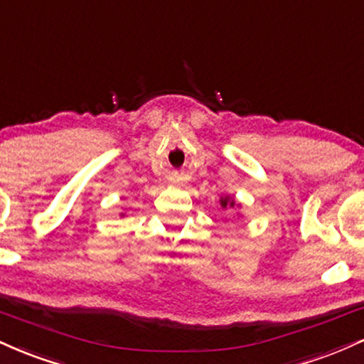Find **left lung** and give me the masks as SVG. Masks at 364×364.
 Returning <instances> with one entry per match:
<instances>
[{
	"mask_svg": "<svg viewBox=\"0 0 364 364\" xmlns=\"http://www.w3.org/2000/svg\"><path fill=\"white\" fill-rule=\"evenodd\" d=\"M220 205H223V208L235 207V200L229 198V196H225V198H220Z\"/></svg>",
	"mask_w": 364,
	"mask_h": 364,
	"instance_id": "1",
	"label": "left lung"
}]
</instances>
